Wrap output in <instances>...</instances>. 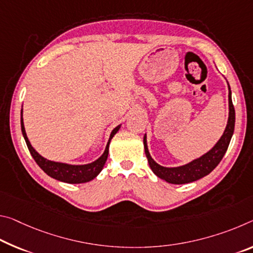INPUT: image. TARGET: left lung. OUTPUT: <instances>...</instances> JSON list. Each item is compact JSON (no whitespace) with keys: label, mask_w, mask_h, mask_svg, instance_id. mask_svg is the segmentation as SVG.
<instances>
[{"label":"left lung","mask_w":253,"mask_h":253,"mask_svg":"<svg viewBox=\"0 0 253 253\" xmlns=\"http://www.w3.org/2000/svg\"><path fill=\"white\" fill-rule=\"evenodd\" d=\"M228 109H230V112H228L226 128L225 130H224L222 137L219 138V141L215 144V146L211 148L210 152H207L206 154L200 156L199 159H196L192 162L184 164V166L181 167L166 168L156 163L154 160L151 158L146 144V135L144 136V148H145V154L152 171H153L159 178L166 180L167 182L174 184L189 183L205 177L207 174H210L211 172L218 166L220 160L223 159L224 154H225V152L227 151L228 145H230L232 135H233L234 131L235 110L233 102H232V93L230 85H228Z\"/></svg>","instance_id":"8db88e82"}]
</instances>
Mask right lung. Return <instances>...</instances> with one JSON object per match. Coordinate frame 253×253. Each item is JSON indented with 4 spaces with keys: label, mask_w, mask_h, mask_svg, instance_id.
I'll return each instance as SVG.
<instances>
[{
    "label": "right lung",
    "mask_w": 253,
    "mask_h": 253,
    "mask_svg": "<svg viewBox=\"0 0 253 253\" xmlns=\"http://www.w3.org/2000/svg\"><path fill=\"white\" fill-rule=\"evenodd\" d=\"M119 128H120V125L116 127L115 129L111 131L109 141H108V144L106 146V150L98 160H95L94 162L89 163V164H84V166H72V164L49 161V160L42 158L38 152H36L35 148L31 146L29 139L27 137L25 126H23L22 110H21L22 135L23 137H25L27 146L29 148L30 154L33 155L36 163H37L38 166L43 170V172H46L49 177L66 183H83V182L90 181V180L97 177V175L103 169V166H105V163L108 159V153H109V144H110L111 138L114 137L115 134L119 130Z\"/></svg>",
    "instance_id": "obj_1"
}]
</instances>
